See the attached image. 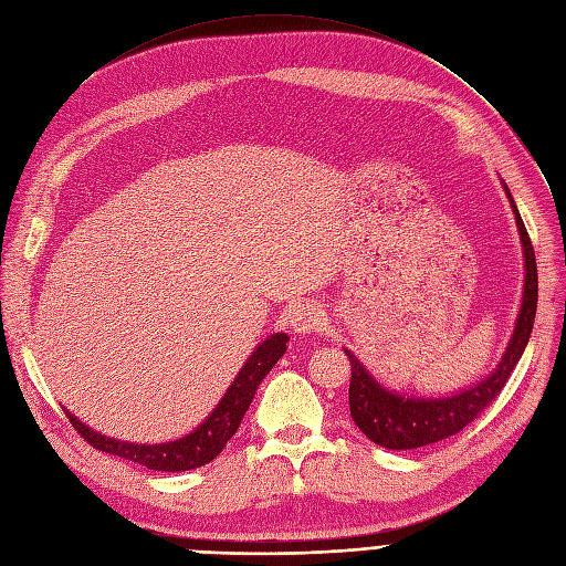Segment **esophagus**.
<instances>
[{"label": "esophagus", "instance_id": "34e87169", "mask_svg": "<svg viewBox=\"0 0 566 566\" xmlns=\"http://www.w3.org/2000/svg\"><path fill=\"white\" fill-rule=\"evenodd\" d=\"M285 322L294 334H311L322 325V311L313 302H297L287 308Z\"/></svg>", "mask_w": 566, "mask_h": 566}]
</instances>
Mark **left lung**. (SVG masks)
I'll return each mask as SVG.
<instances>
[{
    "label": "left lung",
    "mask_w": 566,
    "mask_h": 566,
    "mask_svg": "<svg viewBox=\"0 0 566 566\" xmlns=\"http://www.w3.org/2000/svg\"><path fill=\"white\" fill-rule=\"evenodd\" d=\"M506 196L511 207H514L523 251H525V290H523V306L516 322L514 338L509 340V347L497 370L489 375L481 385H474L449 398H406L382 389L366 373L359 359L345 349L349 366H353V378H349V415H353L361 433L375 444L387 447V449H417L430 442H440L449 436H455L500 396L502 387L509 380V375L514 373L518 359L523 357V349L530 340L534 315H536L539 281H536L534 247L521 213L514 205V198L509 193V188H506Z\"/></svg>",
    "instance_id": "1"
}]
</instances>
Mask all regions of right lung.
I'll return each instance as SVG.
<instances>
[{
    "label": "right lung",
    "mask_w": 566,
    "mask_h": 566,
    "mask_svg": "<svg viewBox=\"0 0 566 566\" xmlns=\"http://www.w3.org/2000/svg\"><path fill=\"white\" fill-rule=\"evenodd\" d=\"M285 343H287L285 334L269 336L249 357L244 368L239 370L228 394L219 402V408L209 415V419H205V423L198 430H193L191 436H186L181 440H175L168 444L119 442V440L94 433V430H90L83 421H77L69 412H66V417L73 423V428L77 430V436L98 451L119 455V459L133 461V463L145 465L156 472H184V470L202 468L217 459V455L223 451V447L228 444V440L237 433L241 419H244V415L251 406L258 385L264 380V375L274 368V364L283 357Z\"/></svg>",
    "instance_id": "obj_1"
}]
</instances>
